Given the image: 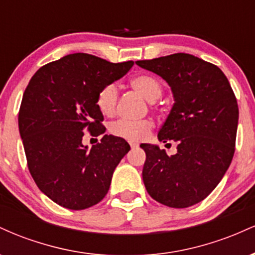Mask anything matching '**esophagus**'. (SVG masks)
Here are the masks:
<instances>
[{"label": "esophagus", "mask_w": 255, "mask_h": 255, "mask_svg": "<svg viewBox=\"0 0 255 255\" xmlns=\"http://www.w3.org/2000/svg\"><path fill=\"white\" fill-rule=\"evenodd\" d=\"M129 145H130L131 148H135V147H137V146H139L137 142H134V141H129Z\"/></svg>", "instance_id": "34e87169"}]
</instances>
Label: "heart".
<instances>
[{"label":"heart","instance_id":"heart-1","mask_svg":"<svg viewBox=\"0 0 255 255\" xmlns=\"http://www.w3.org/2000/svg\"><path fill=\"white\" fill-rule=\"evenodd\" d=\"M130 86L141 93L148 102H154L162 93V85L156 78L148 74H140L131 78ZM118 89L114 84H108L98 91L96 104L103 115L114 116L118 109ZM153 127L154 122L150 119L137 120V121L121 119L110 126V131L116 136L131 141H139L147 137Z\"/></svg>","mask_w":255,"mask_h":255}]
</instances>
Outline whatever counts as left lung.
<instances>
[{"mask_svg": "<svg viewBox=\"0 0 255 255\" xmlns=\"http://www.w3.org/2000/svg\"><path fill=\"white\" fill-rule=\"evenodd\" d=\"M135 63L164 79L175 98L158 139L176 142L177 153L168 156L158 146L140 145L146 153V191L175 209L200 203L233 160L239 122L235 93L217 66L193 55L178 52Z\"/></svg>", "mask_w": 255, "mask_h": 255, "instance_id": "obj_1", "label": "left lung"}]
</instances>
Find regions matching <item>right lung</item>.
Here are the masks:
<instances>
[{
	"label": "right lung",
	"instance_id": "add662e5",
	"mask_svg": "<svg viewBox=\"0 0 255 255\" xmlns=\"http://www.w3.org/2000/svg\"><path fill=\"white\" fill-rule=\"evenodd\" d=\"M133 64L78 52L40 67L26 87L17 121L28 170L38 188L60 206L78 211L98 204L130 150L125 139L107 134L87 150L83 130L92 136L104 133L98 91Z\"/></svg>",
	"mask_w": 255,
	"mask_h": 255
}]
</instances>
